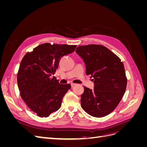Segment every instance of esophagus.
Listing matches in <instances>:
<instances>
[{
	"instance_id": "1",
	"label": "esophagus",
	"mask_w": 147,
	"mask_h": 147,
	"mask_svg": "<svg viewBox=\"0 0 147 147\" xmlns=\"http://www.w3.org/2000/svg\"><path fill=\"white\" fill-rule=\"evenodd\" d=\"M76 85H77V84L75 83H71V86H72V87H74L75 86H76Z\"/></svg>"
}]
</instances>
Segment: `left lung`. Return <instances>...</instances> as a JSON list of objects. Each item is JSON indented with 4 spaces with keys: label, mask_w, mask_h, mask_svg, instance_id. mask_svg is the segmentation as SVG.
<instances>
[{
    "label": "left lung",
    "mask_w": 147,
    "mask_h": 147,
    "mask_svg": "<svg viewBox=\"0 0 147 147\" xmlns=\"http://www.w3.org/2000/svg\"><path fill=\"white\" fill-rule=\"evenodd\" d=\"M86 65V74L94 81L93 90L84 86L81 105L94 117L106 116L116 109L126 91L127 77L121 59L101 45L79 46L75 50Z\"/></svg>",
    "instance_id": "8db88e82"
}]
</instances>
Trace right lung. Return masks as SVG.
Returning a JSON list of instances; mask_svg holds the SVG:
<instances>
[{
  "mask_svg": "<svg viewBox=\"0 0 147 147\" xmlns=\"http://www.w3.org/2000/svg\"><path fill=\"white\" fill-rule=\"evenodd\" d=\"M77 45L46 43L26 53L17 75L20 96L28 107L40 117H48L59 110L70 84L59 83L51 78L62 57L75 51Z\"/></svg>",
  "mask_w": 147,
  "mask_h": 147,
  "instance_id": "obj_1",
  "label": "right lung"
}]
</instances>
